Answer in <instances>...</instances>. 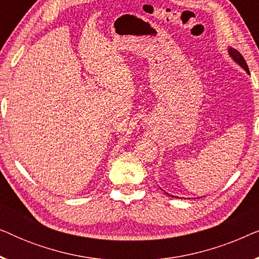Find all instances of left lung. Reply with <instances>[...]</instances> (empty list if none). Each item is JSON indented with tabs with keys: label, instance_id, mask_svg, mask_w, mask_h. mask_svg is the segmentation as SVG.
<instances>
[{
	"label": "left lung",
	"instance_id": "1",
	"mask_svg": "<svg viewBox=\"0 0 259 259\" xmlns=\"http://www.w3.org/2000/svg\"><path fill=\"white\" fill-rule=\"evenodd\" d=\"M229 54L231 55V58L235 60V61L238 63V65L242 67V68L245 70L247 74H250V70H249V67H247L245 60H244L243 55L240 54L238 51H236V49H232V48H229Z\"/></svg>",
	"mask_w": 259,
	"mask_h": 259
}]
</instances>
